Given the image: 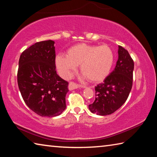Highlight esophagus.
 Masks as SVG:
<instances>
[{
  "label": "esophagus",
  "instance_id": "1",
  "mask_svg": "<svg viewBox=\"0 0 157 157\" xmlns=\"http://www.w3.org/2000/svg\"><path fill=\"white\" fill-rule=\"evenodd\" d=\"M78 87H81V88H85L86 86H81V85H79L78 84L75 83V82H71L70 83L68 84V89L69 90H74V89H78Z\"/></svg>",
  "mask_w": 157,
  "mask_h": 157
}]
</instances>
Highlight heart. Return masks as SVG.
Here are the masks:
<instances>
[{"label":"heart","mask_w":157,"mask_h":157,"mask_svg":"<svg viewBox=\"0 0 157 157\" xmlns=\"http://www.w3.org/2000/svg\"><path fill=\"white\" fill-rule=\"evenodd\" d=\"M114 53L107 45L95 46L79 44L68 50L66 55H59L55 63L64 78H70L77 66L85 78L94 82H101L107 78L112 68Z\"/></svg>","instance_id":"1"}]
</instances>
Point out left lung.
I'll use <instances>...</instances> for the list:
<instances>
[{"mask_svg": "<svg viewBox=\"0 0 157 157\" xmlns=\"http://www.w3.org/2000/svg\"><path fill=\"white\" fill-rule=\"evenodd\" d=\"M134 67V61L128 51L118 46V59L115 69L102 83L95 87V101L89 105L92 113L109 115L125 102L132 87Z\"/></svg>", "mask_w": 157, "mask_h": 157, "instance_id": "8db88e82", "label": "left lung"}]
</instances>
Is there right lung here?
<instances>
[{
	"label": "right lung",
	"mask_w": 157,
	"mask_h": 157,
	"mask_svg": "<svg viewBox=\"0 0 157 157\" xmlns=\"http://www.w3.org/2000/svg\"><path fill=\"white\" fill-rule=\"evenodd\" d=\"M55 41L36 42L21 53L17 82L28 107L42 117L60 115L66 109L68 82L56 72Z\"/></svg>",
	"instance_id": "add662e5"
}]
</instances>
